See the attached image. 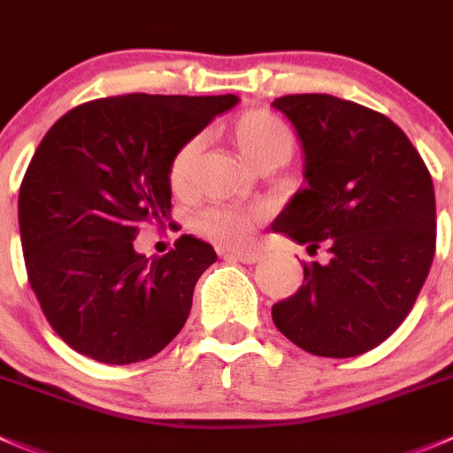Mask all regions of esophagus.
I'll list each match as a JSON object with an SVG mask.
<instances>
[{"instance_id":"34e87169","label":"esophagus","mask_w":453,"mask_h":453,"mask_svg":"<svg viewBox=\"0 0 453 453\" xmlns=\"http://www.w3.org/2000/svg\"><path fill=\"white\" fill-rule=\"evenodd\" d=\"M226 257L236 258V261L245 263V265H252V263L261 261V252H254V250H239V252L232 250V252H226Z\"/></svg>"}]
</instances>
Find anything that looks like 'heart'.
<instances>
[{
  "label": "heart",
  "instance_id": "heart-1",
  "mask_svg": "<svg viewBox=\"0 0 453 453\" xmlns=\"http://www.w3.org/2000/svg\"><path fill=\"white\" fill-rule=\"evenodd\" d=\"M232 137L245 157L258 165L265 159L288 161L294 152V134L289 126L270 110H248L232 126ZM201 139H188L173 155L168 165V181L177 192L190 186L192 165L199 152ZM263 221V210L241 205L214 203L201 210L192 226L205 239L219 245H243Z\"/></svg>",
  "mask_w": 453,
  "mask_h": 453
}]
</instances>
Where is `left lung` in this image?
<instances>
[{
    "label": "left lung",
    "mask_w": 453,
    "mask_h": 453,
    "mask_svg": "<svg viewBox=\"0 0 453 453\" xmlns=\"http://www.w3.org/2000/svg\"><path fill=\"white\" fill-rule=\"evenodd\" d=\"M305 152L307 188L276 217L327 263H303V285L272 307L283 336L314 357L379 348L407 319L436 252V199L407 134L376 110L332 95L274 99Z\"/></svg>",
    "instance_id": "8db88e82"
}]
</instances>
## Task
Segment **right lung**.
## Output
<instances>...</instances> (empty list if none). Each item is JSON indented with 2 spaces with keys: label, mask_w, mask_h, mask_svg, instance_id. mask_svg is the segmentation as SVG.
I'll use <instances>...</instances> for the list:
<instances>
[{
  "label": "right lung",
  "mask_w": 453,
  "mask_h": 453,
  "mask_svg": "<svg viewBox=\"0 0 453 453\" xmlns=\"http://www.w3.org/2000/svg\"><path fill=\"white\" fill-rule=\"evenodd\" d=\"M236 101L105 96L65 112L42 139L19 188L21 250L43 316L74 352L128 365L181 332L217 252L183 234L146 258L133 241L168 219L174 152Z\"/></svg>",
  "instance_id": "add662e5"
}]
</instances>
